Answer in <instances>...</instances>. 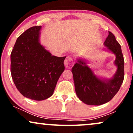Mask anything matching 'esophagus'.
I'll use <instances>...</instances> for the list:
<instances>
[{"instance_id": "1", "label": "esophagus", "mask_w": 133, "mask_h": 133, "mask_svg": "<svg viewBox=\"0 0 133 133\" xmlns=\"http://www.w3.org/2000/svg\"><path fill=\"white\" fill-rule=\"evenodd\" d=\"M64 63V65L65 68H71V67H72L73 65L74 64V59H73L72 57H70V56H68V57L65 58Z\"/></svg>"}]
</instances>
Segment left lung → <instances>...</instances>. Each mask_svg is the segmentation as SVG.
<instances>
[{
    "instance_id": "left-lung-1",
    "label": "left lung",
    "mask_w": 133,
    "mask_h": 133,
    "mask_svg": "<svg viewBox=\"0 0 133 133\" xmlns=\"http://www.w3.org/2000/svg\"><path fill=\"white\" fill-rule=\"evenodd\" d=\"M104 45L116 56V74L108 81L94 75L83 61L78 60L72 68L76 94L79 99L88 105L103 104L111 101L119 90L124 77V61L120 44L115 36L109 31Z\"/></svg>"
}]
</instances>
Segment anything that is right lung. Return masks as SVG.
<instances>
[{
  "label": "right lung",
  "mask_w": 133,
  "mask_h": 133,
  "mask_svg": "<svg viewBox=\"0 0 133 133\" xmlns=\"http://www.w3.org/2000/svg\"><path fill=\"white\" fill-rule=\"evenodd\" d=\"M41 25L30 27L17 39L10 54V72L24 97L42 101L52 95L64 71L65 57H56L39 42Z\"/></svg>",
  "instance_id": "right-lung-1"
}]
</instances>
